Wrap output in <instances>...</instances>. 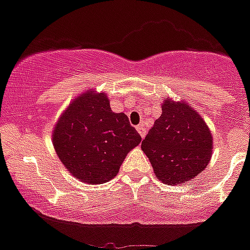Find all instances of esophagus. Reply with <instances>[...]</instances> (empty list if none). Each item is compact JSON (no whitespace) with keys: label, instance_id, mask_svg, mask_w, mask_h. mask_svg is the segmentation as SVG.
I'll return each mask as SVG.
<instances>
[{"label":"esophagus","instance_id":"esophagus-1","mask_svg":"<svg viewBox=\"0 0 250 250\" xmlns=\"http://www.w3.org/2000/svg\"><path fill=\"white\" fill-rule=\"evenodd\" d=\"M136 129H137V132L140 133L141 139H144V137H145V133H146V129H145V127H144V125H137V127H136Z\"/></svg>","mask_w":250,"mask_h":250}]
</instances>
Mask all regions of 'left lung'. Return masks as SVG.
Wrapping results in <instances>:
<instances>
[{
    "label": "left lung",
    "instance_id": "8db88e82",
    "mask_svg": "<svg viewBox=\"0 0 250 250\" xmlns=\"http://www.w3.org/2000/svg\"><path fill=\"white\" fill-rule=\"evenodd\" d=\"M213 148L204 118L183 98L170 97L164 100L161 117L141 143L157 179L168 186L189 182L205 170Z\"/></svg>",
    "mask_w": 250,
    "mask_h": 250
}]
</instances>
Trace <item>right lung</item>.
I'll use <instances>...</instances> for the list:
<instances>
[{
	"instance_id": "right-lung-1",
	"label": "right lung",
	"mask_w": 250,
	"mask_h": 250,
	"mask_svg": "<svg viewBox=\"0 0 250 250\" xmlns=\"http://www.w3.org/2000/svg\"><path fill=\"white\" fill-rule=\"evenodd\" d=\"M53 146L74 178L102 184L119 172L125 156L141 143L125 113H114L105 92L88 89L74 98L58 118Z\"/></svg>"
}]
</instances>
